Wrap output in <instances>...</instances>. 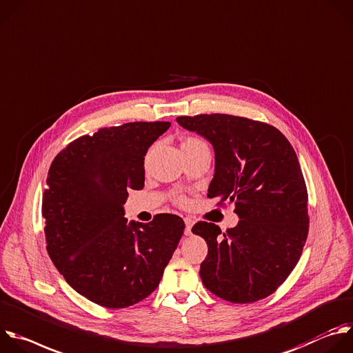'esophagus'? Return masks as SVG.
Segmentation results:
<instances>
[{"label": "esophagus", "mask_w": 353, "mask_h": 353, "mask_svg": "<svg viewBox=\"0 0 353 353\" xmlns=\"http://www.w3.org/2000/svg\"><path fill=\"white\" fill-rule=\"evenodd\" d=\"M183 221H185V225H186V228H185V235H190V234H192V227H193L194 221H193L192 219H189V217H186Z\"/></svg>", "instance_id": "34e87169"}]
</instances>
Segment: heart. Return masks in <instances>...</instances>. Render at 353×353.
I'll return each mask as SVG.
<instances>
[{
	"label": "heart",
	"mask_w": 353,
	"mask_h": 353,
	"mask_svg": "<svg viewBox=\"0 0 353 353\" xmlns=\"http://www.w3.org/2000/svg\"><path fill=\"white\" fill-rule=\"evenodd\" d=\"M197 145H204V143L201 142V140H199V139H196V137H188V139L183 140L181 148H185V146H197ZM179 201L182 203V201H185V200H183V199H179Z\"/></svg>",
	"instance_id": "obj_1"
}]
</instances>
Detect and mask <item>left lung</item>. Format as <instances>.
I'll list each match as a JSON object with an SVG mask.
<instances>
[{
    "mask_svg": "<svg viewBox=\"0 0 353 353\" xmlns=\"http://www.w3.org/2000/svg\"><path fill=\"white\" fill-rule=\"evenodd\" d=\"M211 143L214 176L207 196L234 203L239 223L221 235L200 221L208 253L200 264L204 287L232 303L271 295L298 264L309 232L307 190L296 153L276 128L228 114L178 117Z\"/></svg>",
    "mask_w": 353,
    "mask_h": 353,
    "instance_id": "left-lung-1",
    "label": "left lung"
}]
</instances>
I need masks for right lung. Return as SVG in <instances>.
<instances>
[{"mask_svg":"<svg viewBox=\"0 0 353 353\" xmlns=\"http://www.w3.org/2000/svg\"><path fill=\"white\" fill-rule=\"evenodd\" d=\"M170 122L101 128L54 159L41 213L47 252L66 283L110 309L132 306L160 284L183 234V220L149 224L123 217L128 190L145 186V156Z\"/></svg>","mask_w":353,"mask_h":353,"instance_id":"right-lung-1","label":"right lung"}]
</instances>
